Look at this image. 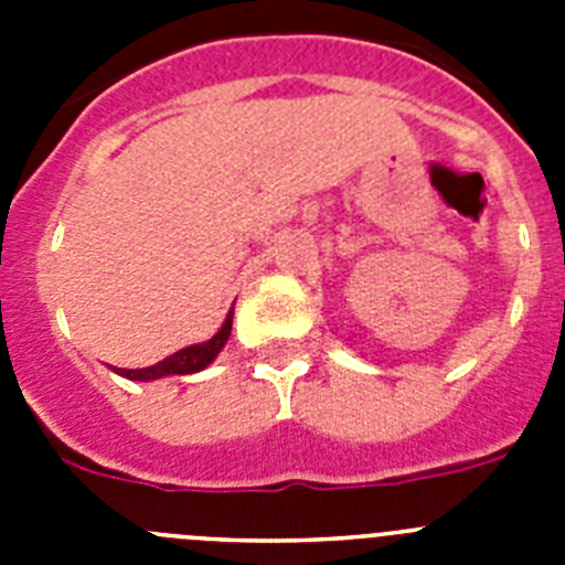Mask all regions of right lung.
Returning a JSON list of instances; mask_svg holds the SVG:
<instances>
[{
	"label": "right lung",
	"instance_id": "obj_1",
	"mask_svg": "<svg viewBox=\"0 0 565 565\" xmlns=\"http://www.w3.org/2000/svg\"><path fill=\"white\" fill-rule=\"evenodd\" d=\"M228 333H232V313H228L221 331L214 333L209 342L183 348V351L172 353V356L152 364V367H138V371L118 367V373L127 379H135V382H152V379H161V376H186V373H198L203 371L206 364H212V359L223 351V344L228 342Z\"/></svg>",
	"mask_w": 565,
	"mask_h": 565
}]
</instances>
